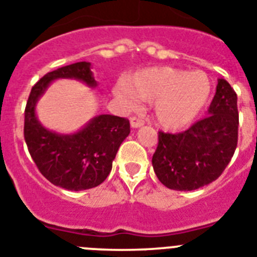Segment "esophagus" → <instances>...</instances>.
Wrapping results in <instances>:
<instances>
[{
	"instance_id": "esophagus-1",
	"label": "esophagus",
	"mask_w": 257,
	"mask_h": 257,
	"mask_svg": "<svg viewBox=\"0 0 257 257\" xmlns=\"http://www.w3.org/2000/svg\"><path fill=\"white\" fill-rule=\"evenodd\" d=\"M130 123H131V127L133 128H138V127H142L144 124V120L140 119V118H137V117H133L130 119Z\"/></svg>"
}]
</instances>
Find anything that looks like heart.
Wrapping results in <instances>:
<instances>
[{"mask_svg":"<svg viewBox=\"0 0 257 257\" xmlns=\"http://www.w3.org/2000/svg\"><path fill=\"white\" fill-rule=\"evenodd\" d=\"M212 93V83L204 71L175 67H152L137 72L115 89V96L128 109L140 101L153 102V115L159 126L178 130L187 126L203 111Z\"/></svg>","mask_w":257,"mask_h":257,"instance_id":"1","label":"heart"}]
</instances>
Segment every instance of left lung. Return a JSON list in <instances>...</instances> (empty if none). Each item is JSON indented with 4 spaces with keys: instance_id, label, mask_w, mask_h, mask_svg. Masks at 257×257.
Wrapping results in <instances>:
<instances>
[{
    "instance_id": "8db88e82",
    "label": "left lung",
    "mask_w": 257,
    "mask_h": 257,
    "mask_svg": "<svg viewBox=\"0 0 257 257\" xmlns=\"http://www.w3.org/2000/svg\"><path fill=\"white\" fill-rule=\"evenodd\" d=\"M236 93L218 79L208 115L179 134L159 133L152 165L162 185L192 191L216 181L235 152L238 143Z\"/></svg>"
}]
</instances>
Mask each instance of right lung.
Returning <instances> with one entry per match:
<instances>
[{
	"mask_svg": "<svg viewBox=\"0 0 257 257\" xmlns=\"http://www.w3.org/2000/svg\"><path fill=\"white\" fill-rule=\"evenodd\" d=\"M75 79L95 88L89 62H76L48 72L32 87L24 111V139L41 174L54 186L82 191L101 185L113 166L118 148L130 134V122L110 114L92 118L74 134H58L41 124L36 104L50 83Z\"/></svg>",
	"mask_w": 257,
	"mask_h": 257,
	"instance_id": "obj_1",
	"label": "right lung"
}]
</instances>
